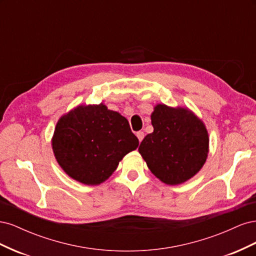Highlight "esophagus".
Returning <instances> with one entry per match:
<instances>
[{"label":"esophagus","instance_id":"esophagus-1","mask_svg":"<svg viewBox=\"0 0 256 256\" xmlns=\"http://www.w3.org/2000/svg\"><path fill=\"white\" fill-rule=\"evenodd\" d=\"M144 132H143V131H138V132H136V136H138V141H140V142H142V140H143V138H144Z\"/></svg>","mask_w":256,"mask_h":256}]
</instances>
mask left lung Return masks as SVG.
Segmentation results:
<instances>
[{
  "label": "left lung",
  "instance_id": "left-lung-1",
  "mask_svg": "<svg viewBox=\"0 0 256 256\" xmlns=\"http://www.w3.org/2000/svg\"><path fill=\"white\" fill-rule=\"evenodd\" d=\"M154 131L138 147L150 172L166 184H180L194 176L206 162L209 138L202 120L188 108L154 106Z\"/></svg>",
  "mask_w": 256,
  "mask_h": 256
}]
</instances>
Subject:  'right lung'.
Returning <instances> with one entry per match:
<instances>
[{"instance_id":"1","label":"right lung","mask_w":256,"mask_h":256,"mask_svg":"<svg viewBox=\"0 0 256 256\" xmlns=\"http://www.w3.org/2000/svg\"><path fill=\"white\" fill-rule=\"evenodd\" d=\"M138 146L128 120L104 104L78 106L58 120L52 138L54 156L72 180L97 186Z\"/></svg>"}]
</instances>
